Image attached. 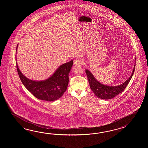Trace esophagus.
<instances>
[{
	"mask_svg": "<svg viewBox=\"0 0 148 148\" xmlns=\"http://www.w3.org/2000/svg\"><path fill=\"white\" fill-rule=\"evenodd\" d=\"M83 62L82 60L80 59H77L74 61V64L75 66H78V65H80Z\"/></svg>",
	"mask_w": 148,
	"mask_h": 148,
	"instance_id": "esophagus-1",
	"label": "esophagus"
}]
</instances>
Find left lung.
I'll list each match as a JSON object with an SVG mask.
<instances>
[{
  "label": "left lung",
  "instance_id": "8db88e82",
  "mask_svg": "<svg viewBox=\"0 0 148 148\" xmlns=\"http://www.w3.org/2000/svg\"><path fill=\"white\" fill-rule=\"evenodd\" d=\"M135 67V64L130 77L122 84L116 86H107L101 84V82L97 80L92 73L88 70H86V73L87 75L88 82L91 90L94 92L95 95L98 97L106 100L115 97L125 89L133 75Z\"/></svg>",
  "mask_w": 148,
  "mask_h": 148
}]
</instances>
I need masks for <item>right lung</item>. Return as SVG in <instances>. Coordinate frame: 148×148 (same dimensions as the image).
<instances>
[{
  "instance_id": "1",
  "label": "right lung",
  "mask_w": 148,
  "mask_h": 148,
  "mask_svg": "<svg viewBox=\"0 0 148 148\" xmlns=\"http://www.w3.org/2000/svg\"><path fill=\"white\" fill-rule=\"evenodd\" d=\"M18 45L16 47V51ZM73 61L61 65L49 78L35 81L26 78L21 73L16 62V68L23 84L35 97L43 101H52L60 98L66 91L69 83V73Z\"/></svg>"
}]
</instances>
